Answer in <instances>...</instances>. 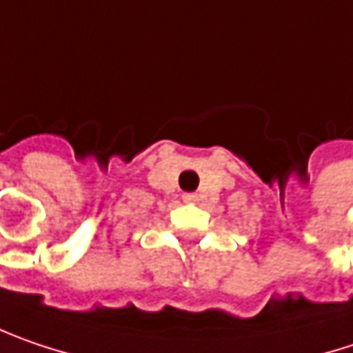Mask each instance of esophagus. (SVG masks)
<instances>
[{"instance_id": "esophagus-1", "label": "esophagus", "mask_w": 353, "mask_h": 353, "mask_svg": "<svg viewBox=\"0 0 353 353\" xmlns=\"http://www.w3.org/2000/svg\"><path fill=\"white\" fill-rule=\"evenodd\" d=\"M181 199L185 201V203H196L197 201V194H183Z\"/></svg>"}]
</instances>
